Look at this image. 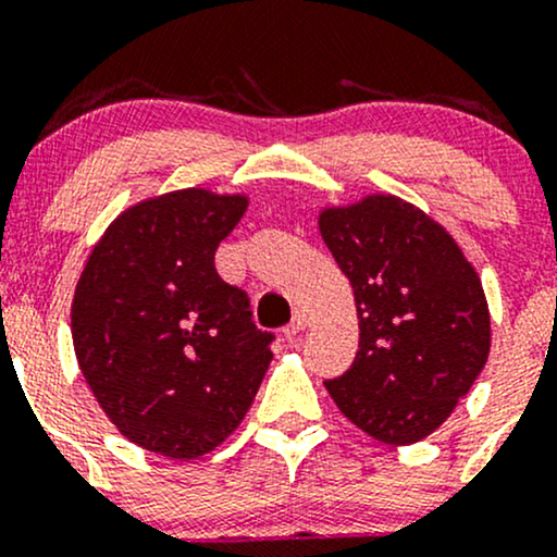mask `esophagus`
<instances>
[{
    "label": "esophagus",
    "instance_id": "esophagus-1",
    "mask_svg": "<svg viewBox=\"0 0 557 557\" xmlns=\"http://www.w3.org/2000/svg\"><path fill=\"white\" fill-rule=\"evenodd\" d=\"M309 324H311V317L306 314V311H298V314L293 317V322L285 327V337L287 341H293V337L300 335V332L309 327Z\"/></svg>",
    "mask_w": 557,
    "mask_h": 557
}]
</instances>
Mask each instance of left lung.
I'll list each match as a JSON object with an SVG mask.
<instances>
[{"label": "left lung", "instance_id": "obj_1", "mask_svg": "<svg viewBox=\"0 0 557 557\" xmlns=\"http://www.w3.org/2000/svg\"><path fill=\"white\" fill-rule=\"evenodd\" d=\"M319 233L359 311L356 359L324 385L369 437L419 443L450 417L487 363L482 280L445 227L398 196L324 209Z\"/></svg>", "mask_w": 557, "mask_h": 557}]
</instances>
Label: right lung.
I'll list each match as a JSON object with an SVG mask.
<instances>
[{"instance_id":"obj_1","label":"right lung","mask_w":557,"mask_h":557,"mask_svg":"<svg viewBox=\"0 0 557 557\" xmlns=\"http://www.w3.org/2000/svg\"><path fill=\"white\" fill-rule=\"evenodd\" d=\"M246 196L185 188L125 209L73 298V345L94 398L131 443L194 461L238 430L272 361V332L214 251Z\"/></svg>"}]
</instances>
